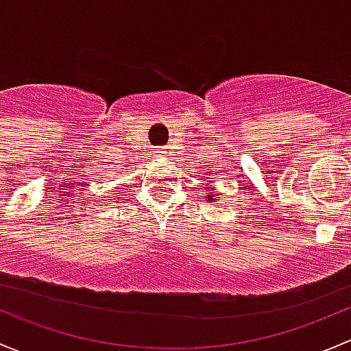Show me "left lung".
Segmentation results:
<instances>
[{
	"mask_svg": "<svg viewBox=\"0 0 351 351\" xmlns=\"http://www.w3.org/2000/svg\"><path fill=\"white\" fill-rule=\"evenodd\" d=\"M206 196H208V201L209 199H215V194H206Z\"/></svg>",
	"mask_w": 351,
	"mask_h": 351,
	"instance_id": "left-lung-1",
	"label": "left lung"
}]
</instances>
